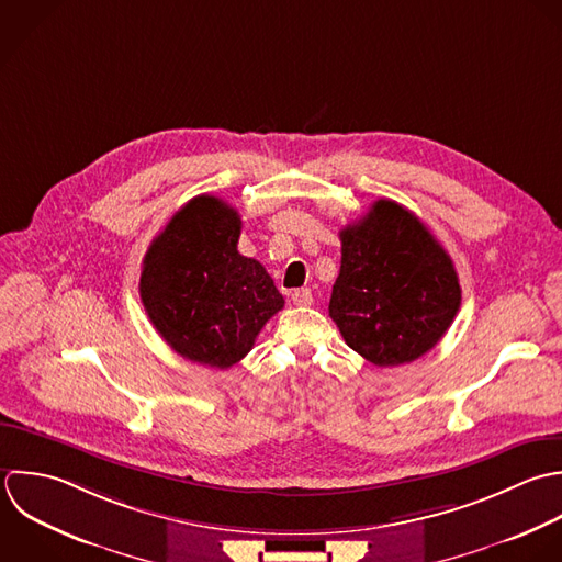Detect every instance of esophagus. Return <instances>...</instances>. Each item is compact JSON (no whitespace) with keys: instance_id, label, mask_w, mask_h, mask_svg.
<instances>
[{"instance_id":"esophagus-1","label":"esophagus","mask_w":562,"mask_h":562,"mask_svg":"<svg viewBox=\"0 0 562 562\" xmlns=\"http://www.w3.org/2000/svg\"><path fill=\"white\" fill-rule=\"evenodd\" d=\"M291 300L295 306H308L313 302V293H311V289H295L291 293Z\"/></svg>"}]
</instances>
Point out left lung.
Instances as JSON below:
<instances>
[{"label":"left lung","mask_w":562,"mask_h":562,"mask_svg":"<svg viewBox=\"0 0 562 562\" xmlns=\"http://www.w3.org/2000/svg\"><path fill=\"white\" fill-rule=\"evenodd\" d=\"M339 238L341 269L328 313L346 344L379 368L427 355L462 302L445 247L414 212L390 199H379Z\"/></svg>","instance_id":"1"}]
</instances>
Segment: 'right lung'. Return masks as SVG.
<instances>
[{
  "mask_svg": "<svg viewBox=\"0 0 562 562\" xmlns=\"http://www.w3.org/2000/svg\"><path fill=\"white\" fill-rule=\"evenodd\" d=\"M240 216L218 196L190 199L150 243L139 297L181 357L227 370L284 306L265 267L238 251Z\"/></svg>",
  "mask_w": 562,
  "mask_h": 562,
  "instance_id": "right-lung-1",
  "label": "right lung"
}]
</instances>
